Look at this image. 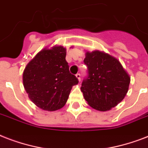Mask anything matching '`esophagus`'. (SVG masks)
I'll return each mask as SVG.
<instances>
[{
	"label": "esophagus",
	"mask_w": 148,
	"mask_h": 148,
	"mask_svg": "<svg viewBox=\"0 0 148 148\" xmlns=\"http://www.w3.org/2000/svg\"><path fill=\"white\" fill-rule=\"evenodd\" d=\"M76 77L77 78V80H78L79 81H81V74H76Z\"/></svg>",
	"instance_id": "1"
}]
</instances>
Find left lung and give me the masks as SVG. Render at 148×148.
Here are the masks:
<instances>
[{
	"instance_id": "1",
	"label": "left lung",
	"mask_w": 148,
	"mask_h": 148,
	"mask_svg": "<svg viewBox=\"0 0 148 148\" xmlns=\"http://www.w3.org/2000/svg\"><path fill=\"white\" fill-rule=\"evenodd\" d=\"M84 62L88 77L81 90L89 106L107 111L121 102L128 91L131 77L117 58L98 50L86 51Z\"/></svg>"
}]
</instances>
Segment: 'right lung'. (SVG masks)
I'll return each instance as SVG.
<instances>
[{
    "instance_id": "right-lung-1",
    "label": "right lung",
    "mask_w": 148,
    "mask_h": 148,
    "mask_svg": "<svg viewBox=\"0 0 148 148\" xmlns=\"http://www.w3.org/2000/svg\"><path fill=\"white\" fill-rule=\"evenodd\" d=\"M66 53L62 45L45 47L25 67L24 89L30 100L42 110L54 111L62 108L72 87L78 84L77 78L70 73Z\"/></svg>"
}]
</instances>
